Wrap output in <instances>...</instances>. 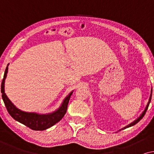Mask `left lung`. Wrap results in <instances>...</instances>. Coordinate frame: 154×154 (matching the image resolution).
Masks as SVG:
<instances>
[{"label":"left lung","mask_w":154,"mask_h":154,"mask_svg":"<svg viewBox=\"0 0 154 154\" xmlns=\"http://www.w3.org/2000/svg\"><path fill=\"white\" fill-rule=\"evenodd\" d=\"M151 96H152V89H151V95H150V97H149V102H148V103H147V105H146V108H145V109H144V111H143L142 113H141V114L140 115V116H139V118L137 119V120H135L134 122H131V123H130V125H127L126 127H125L124 128L121 129V130H124V129L128 128H130V127H132V126H133V125H134L135 124H137V122H139V121H140V120H141V119H142L143 117L144 116V115H145V113H146V112L147 109H148V107H149V103H150V101H151Z\"/></svg>","instance_id":"8db88e82"}]
</instances>
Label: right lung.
<instances>
[{
    "instance_id": "right-lung-1",
    "label": "right lung",
    "mask_w": 154,
    "mask_h": 154,
    "mask_svg": "<svg viewBox=\"0 0 154 154\" xmlns=\"http://www.w3.org/2000/svg\"><path fill=\"white\" fill-rule=\"evenodd\" d=\"M8 64L6 67V69L4 73L3 79L1 83V93L2 98L3 102L7 108L8 112L12 118L15 119L16 121H18L20 123L24 125L33 130L42 131L46 130L57 122H58L63 118L65 114L67 112V105H68L69 98L73 91L70 92L69 95L66 96L63 101L62 105L56 111L48 114H38L36 112H24L18 109L11 101L8 98L7 95L5 93V79L7 77Z\"/></svg>"
}]
</instances>
